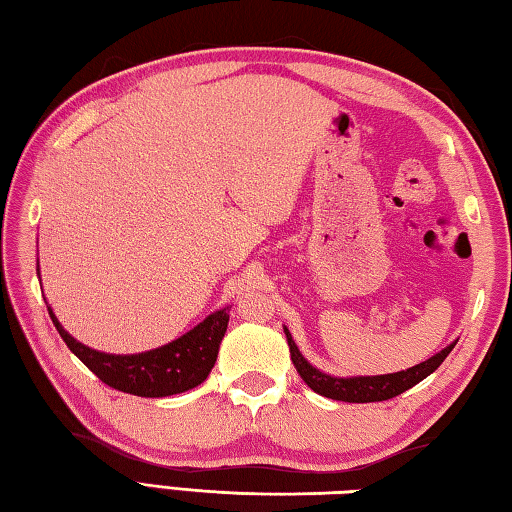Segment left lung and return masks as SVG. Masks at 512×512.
Wrapping results in <instances>:
<instances>
[{"label":"left lung","mask_w":512,"mask_h":512,"mask_svg":"<svg viewBox=\"0 0 512 512\" xmlns=\"http://www.w3.org/2000/svg\"><path fill=\"white\" fill-rule=\"evenodd\" d=\"M289 345V354H292L294 368L301 374V379L310 385V388L321 394V397L334 399V401H347V403H372V401H388L392 397H399L401 392L410 390L412 385L426 379L428 374L435 372L443 359L452 352V347L457 345L450 343L448 347L435 356H430L428 361H423L414 368L392 372V374H381V376H350V379H339V376H330L321 370H316L314 365L307 363L305 356L298 350L292 334H289L287 327H283Z\"/></svg>","instance_id":"obj_1"}]
</instances>
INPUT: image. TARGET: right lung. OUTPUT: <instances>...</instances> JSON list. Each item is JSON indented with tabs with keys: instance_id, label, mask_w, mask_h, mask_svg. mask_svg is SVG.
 I'll return each instance as SVG.
<instances>
[{
	"instance_id": "add662e5",
	"label": "right lung",
	"mask_w": 512,
	"mask_h": 512,
	"mask_svg": "<svg viewBox=\"0 0 512 512\" xmlns=\"http://www.w3.org/2000/svg\"><path fill=\"white\" fill-rule=\"evenodd\" d=\"M48 314L69 350L102 383L120 392L151 399L187 392L205 381L214 368L218 347L229 323V307H225V310L209 314L205 321L182 334L180 339L156 347V350L142 354H104L75 341L57 321L51 307H48Z\"/></svg>"
}]
</instances>
